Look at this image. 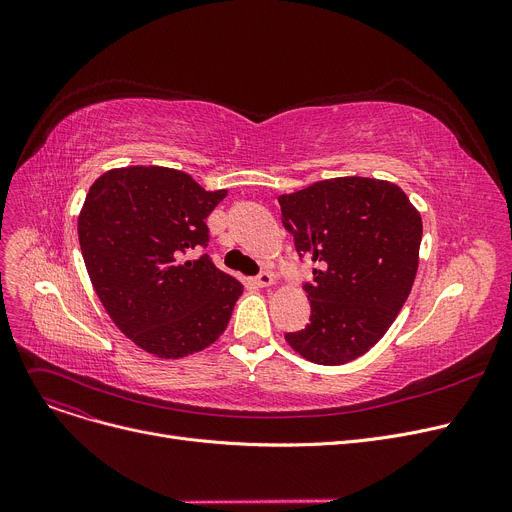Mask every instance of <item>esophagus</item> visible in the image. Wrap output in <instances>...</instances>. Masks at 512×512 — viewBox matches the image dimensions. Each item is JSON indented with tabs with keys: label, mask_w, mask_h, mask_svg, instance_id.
Instances as JSON below:
<instances>
[{
	"label": "esophagus",
	"mask_w": 512,
	"mask_h": 512,
	"mask_svg": "<svg viewBox=\"0 0 512 512\" xmlns=\"http://www.w3.org/2000/svg\"><path fill=\"white\" fill-rule=\"evenodd\" d=\"M253 284L259 286V288H265V286H272L274 284V276L270 272H261L259 276L253 278Z\"/></svg>",
	"instance_id": "34e87169"
}]
</instances>
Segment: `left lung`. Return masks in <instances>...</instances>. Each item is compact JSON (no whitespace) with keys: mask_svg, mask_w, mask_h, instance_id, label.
Here are the masks:
<instances>
[{"mask_svg":"<svg viewBox=\"0 0 512 512\" xmlns=\"http://www.w3.org/2000/svg\"><path fill=\"white\" fill-rule=\"evenodd\" d=\"M299 255L319 265L305 284L311 324L286 342L311 363L365 355L405 305L419 267L421 215L400 186L344 176L280 195Z\"/></svg>","mask_w":512,"mask_h":512,"instance_id":"obj_1","label":"left lung"}]
</instances>
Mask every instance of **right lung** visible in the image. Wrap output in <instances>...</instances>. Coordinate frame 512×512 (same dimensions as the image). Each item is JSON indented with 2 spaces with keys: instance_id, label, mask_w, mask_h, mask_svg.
<instances>
[{
  "instance_id": "right-lung-1",
  "label": "right lung",
  "mask_w": 512,
  "mask_h": 512,
  "mask_svg": "<svg viewBox=\"0 0 512 512\" xmlns=\"http://www.w3.org/2000/svg\"><path fill=\"white\" fill-rule=\"evenodd\" d=\"M228 191H205L161 166L101 174L78 215V240L101 305L118 330L159 359H180L218 340L242 284L207 253V215Z\"/></svg>"
}]
</instances>
